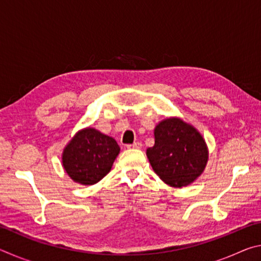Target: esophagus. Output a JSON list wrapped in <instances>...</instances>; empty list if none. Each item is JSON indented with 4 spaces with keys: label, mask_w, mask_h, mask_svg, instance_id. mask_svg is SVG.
<instances>
[{
    "label": "esophagus",
    "mask_w": 261,
    "mask_h": 261,
    "mask_svg": "<svg viewBox=\"0 0 261 261\" xmlns=\"http://www.w3.org/2000/svg\"><path fill=\"white\" fill-rule=\"evenodd\" d=\"M126 148H141V143H139V141H136V143L134 144H130V145H126Z\"/></svg>",
    "instance_id": "1"
}]
</instances>
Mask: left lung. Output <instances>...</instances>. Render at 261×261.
Returning a JSON list of instances; mask_svg holds the SVG:
<instances>
[{
	"label": "left lung",
	"instance_id": "left-lung-1",
	"mask_svg": "<svg viewBox=\"0 0 261 261\" xmlns=\"http://www.w3.org/2000/svg\"><path fill=\"white\" fill-rule=\"evenodd\" d=\"M154 138V146L148 147L146 154L153 170L166 184L187 187L202 174L208 149L196 127L170 117L155 126Z\"/></svg>",
	"mask_w": 261,
	"mask_h": 261
}]
</instances>
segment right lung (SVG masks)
I'll return each instance as SVG.
<instances>
[{
	"label": "right lung",
	"mask_w": 261,
	"mask_h": 261,
	"mask_svg": "<svg viewBox=\"0 0 261 261\" xmlns=\"http://www.w3.org/2000/svg\"><path fill=\"white\" fill-rule=\"evenodd\" d=\"M120 149L112 137L86 127L78 131L65 146L62 163L73 182L93 185L109 173Z\"/></svg>",
	"instance_id": "1"
}]
</instances>
